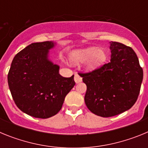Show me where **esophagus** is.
Here are the masks:
<instances>
[{"instance_id":"1","label":"esophagus","mask_w":148,"mask_h":148,"mask_svg":"<svg viewBox=\"0 0 148 148\" xmlns=\"http://www.w3.org/2000/svg\"><path fill=\"white\" fill-rule=\"evenodd\" d=\"M74 80H75V82L76 84L80 83V82H82V78L78 74H75V77H74Z\"/></svg>"}]
</instances>
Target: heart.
<instances>
[{
	"instance_id": "heart-1",
	"label": "heart",
	"mask_w": 148,
	"mask_h": 148,
	"mask_svg": "<svg viewBox=\"0 0 148 148\" xmlns=\"http://www.w3.org/2000/svg\"><path fill=\"white\" fill-rule=\"evenodd\" d=\"M108 60V53L102 48L90 47L77 49L70 54V61L75 64L84 63V69L92 72L101 68Z\"/></svg>"
}]
</instances>
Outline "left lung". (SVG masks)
I'll return each mask as SVG.
<instances>
[{"label": "left lung", "mask_w": 148, "mask_h": 148, "mask_svg": "<svg viewBox=\"0 0 148 148\" xmlns=\"http://www.w3.org/2000/svg\"><path fill=\"white\" fill-rule=\"evenodd\" d=\"M108 64L88 73H79L87 85L84 101L92 113L111 117L130 109L140 92L143 70L130 47L110 42Z\"/></svg>", "instance_id": "1"}]
</instances>
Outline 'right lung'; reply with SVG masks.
I'll return each instance as SVG.
<instances>
[{
  "label": "right lung",
  "mask_w": 148,
  "mask_h": 148,
  "mask_svg": "<svg viewBox=\"0 0 148 148\" xmlns=\"http://www.w3.org/2000/svg\"><path fill=\"white\" fill-rule=\"evenodd\" d=\"M54 41L32 43L14 57L8 73L13 100L27 115L47 119L58 113L66 95L75 84L74 75L64 78L60 66L49 59Z\"/></svg>",
  "instance_id": "1"
}]
</instances>
